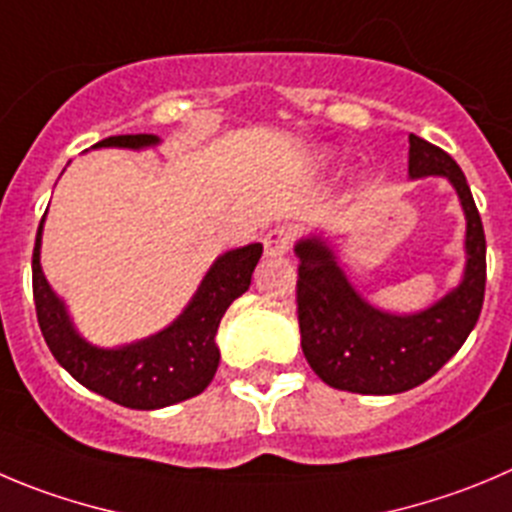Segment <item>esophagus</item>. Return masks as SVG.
<instances>
[{
  "instance_id": "esophagus-1",
  "label": "esophagus",
  "mask_w": 512,
  "mask_h": 512,
  "mask_svg": "<svg viewBox=\"0 0 512 512\" xmlns=\"http://www.w3.org/2000/svg\"><path fill=\"white\" fill-rule=\"evenodd\" d=\"M262 245H265V255L267 257H283L285 252L290 250V245H293V229H290V227L270 229V232L265 234Z\"/></svg>"
}]
</instances>
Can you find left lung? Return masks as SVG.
I'll use <instances>...</instances> for the list:
<instances>
[{"label":"left lung","instance_id":"8db88e82","mask_svg":"<svg viewBox=\"0 0 512 512\" xmlns=\"http://www.w3.org/2000/svg\"><path fill=\"white\" fill-rule=\"evenodd\" d=\"M447 176L467 217V270L455 293L417 315L371 308L348 285L331 250L305 240L298 252L300 346L328 386L353 394H401L442 369L480 318L485 300V229L465 174L447 151L409 136V176Z\"/></svg>","mask_w":512,"mask_h":512}]
</instances>
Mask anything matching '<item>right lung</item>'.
<instances>
[{
  "label": "right lung",
  "mask_w": 512,
  "mask_h": 512,
  "mask_svg": "<svg viewBox=\"0 0 512 512\" xmlns=\"http://www.w3.org/2000/svg\"><path fill=\"white\" fill-rule=\"evenodd\" d=\"M156 141L159 138L154 133H131L103 138L95 143V148H141ZM40 237L42 222L32 252V295L37 323L57 364L75 381L128 409L169 407L207 389L219 366V351L214 343L219 321L232 300L250 288L262 245L255 242L219 257L174 326L133 346L103 351L85 343L73 331L65 308L47 285L40 267Z\"/></svg>",
  "instance_id": "1"
}]
</instances>
